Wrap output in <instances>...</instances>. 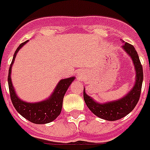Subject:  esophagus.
I'll return each mask as SVG.
<instances>
[{
	"label": "esophagus",
	"instance_id": "1",
	"mask_svg": "<svg viewBox=\"0 0 150 150\" xmlns=\"http://www.w3.org/2000/svg\"><path fill=\"white\" fill-rule=\"evenodd\" d=\"M78 75H79V77L81 78V75H82V74H81V72H79V73H78Z\"/></svg>",
	"mask_w": 150,
	"mask_h": 150
}]
</instances>
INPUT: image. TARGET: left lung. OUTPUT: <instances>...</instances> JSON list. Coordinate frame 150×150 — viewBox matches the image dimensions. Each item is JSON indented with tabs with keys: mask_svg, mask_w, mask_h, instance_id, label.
Here are the masks:
<instances>
[{
	"mask_svg": "<svg viewBox=\"0 0 150 150\" xmlns=\"http://www.w3.org/2000/svg\"><path fill=\"white\" fill-rule=\"evenodd\" d=\"M122 41L124 42L123 41ZM122 48L131 57L136 69V82L132 90L126 96H124L119 100L102 104L96 103L90 96H88L84 88V100L86 102L88 108L96 116L109 121H115L122 119L128 115L130 112H132V109L136 107V104L138 103L142 89L143 72L138 54L133 45L127 42L123 44Z\"/></svg>",
	"mask_w": 150,
	"mask_h": 150,
	"instance_id": "left-lung-1",
	"label": "left lung"
}]
</instances>
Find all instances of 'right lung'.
I'll return each instance as SVG.
<instances>
[{"mask_svg":"<svg viewBox=\"0 0 150 150\" xmlns=\"http://www.w3.org/2000/svg\"><path fill=\"white\" fill-rule=\"evenodd\" d=\"M28 41L21 43L17 48L14 52L11 64L10 65L8 78L10 96H11L12 104L15 109L23 117L35 124L48 123V122L54 121V119L60 115L62 108L64 96L67 89L69 88V86L74 81L75 77L62 79L57 85L52 96L46 100L35 103H29L21 100L16 95L15 91L13 87V84L11 79V73L12 64L15 59L16 54Z\"/></svg>","mask_w":150,"mask_h":150,"instance_id":"add662e5","label":"right lung"}]
</instances>
